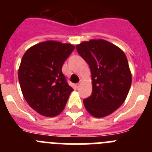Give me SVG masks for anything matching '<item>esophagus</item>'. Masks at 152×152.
Listing matches in <instances>:
<instances>
[{
	"mask_svg": "<svg viewBox=\"0 0 152 152\" xmlns=\"http://www.w3.org/2000/svg\"><path fill=\"white\" fill-rule=\"evenodd\" d=\"M81 82H82V80H80V81H79V83H77V84H76V86H77V88H78L79 87H80V84H81Z\"/></svg>",
	"mask_w": 152,
	"mask_h": 152,
	"instance_id": "esophagus-1",
	"label": "esophagus"
}]
</instances>
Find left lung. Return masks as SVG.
<instances>
[{
    "mask_svg": "<svg viewBox=\"0 0 152 152\" xmlns=\"http://www.w3.org/2000/svg\"><path fill=\"white\" fill-rule=\"evenodd\" d=\"M91 68L92 94L84 100L86 110L101 118L124 103L132 84L127 58L119 47L103 39H91L76 45Z\"/></svg>",
    "mask_w": 152,
    "mask_h": 152,
    "instance_id": "left-lung-1",
    "label": "left lung"
}]
</instances>
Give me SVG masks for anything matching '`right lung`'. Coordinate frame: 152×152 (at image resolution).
<instances>
[{"label":"right lung","mask_w":152,"mask_h":152,"mask_svg":"<svg viewBox=\"0 0 152 152\" xmlns=\"http://www.w3.org/2000/svg\"><path fill=\"white\" fill-rule=\"evenodd\" d=\"M74 49L72 44L45 41L30 47L23 56L18 71L21 91L28 104L42 116L61 113L73 91L61 68Z\"/></svg>","instance_id":"add662e5"}]
</instances>
